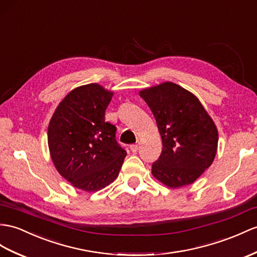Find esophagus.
I'll return each instance as SVG.
<instances>
[{
	"label": "esophagus",
	"mask_w": 257,
	"mask_h": 257,
	"mask_svg": "<svg viewBox=\"0 0 257 257\" xmlns=\"http://www.w3.org/2000/svg\"><path fill=\"white\" fill-rule=\"evenodd\" d=\"M139 145H136V144H134V145H131V147H130V149L132 150V153H136L137 150H139Z\"/></svg>",
	"instance_id": "esophagus-1"
}]
</instances>
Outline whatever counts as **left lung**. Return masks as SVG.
I'll list each match as a JSON object with an SVG mask.
<instances>
[{"mask_svg":"<svg viewBox=\"0 0 257 257\" xmlns=\"http://www.w3.org/2000/svg\"><path fill=\"white\" fill-rule=\"evenodd\" d=\"M157 122L162 152L153 176L177 189L192 184L209 168L218 146V131L196 96L171 81L140 91Z\"/></svg>","mask_w":257,"mask_h":257,"instance_id":"1","label":"left lung"}]
</instances>
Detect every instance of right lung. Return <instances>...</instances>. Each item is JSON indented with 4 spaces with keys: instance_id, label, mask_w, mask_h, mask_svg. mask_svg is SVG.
<instances>
[{
    "instance_id": "add662e5",
    "label": "right lung",
    "mask_w": 257,
    "mask_h": 257,
    "mask_svg": "<svg viewBox=\"0 0 257 257\" xmlns=\"http://www.w3.org/2000/svg\"><path fill=\"white\" fill-rule=\"evenodd\" d=\"M113 92L99 84L73 89L50 120L48 145L56 170L76 189L96 192L117 178L126 152L104 121Z\"/></svg>"
}]
</instances>
